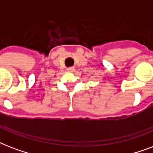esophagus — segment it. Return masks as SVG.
Returning a JSON list of instances; mask_svg holds the SVG:
<instances>
[{"instance_id":"1","label":"esophagus","mask_w":153,"mask_h":153,"mask_svg":"<svg viewBox=\"0 0 153 153\" xmlns=\"http://www.w3.org/2000/svg\"><path fill=\"white\" fill-rule=\"evenodd\" d=\"M67 70V71L72 72V71H74V67H68Z\"/></svg>"}]
</instances>
